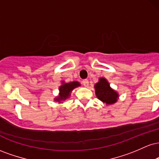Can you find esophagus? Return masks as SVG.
I'll return each mask as SVG.
<instances>
[{"instance_id": "1", "label": "esophagus", "mask_w": 159, "mask_h": 159, "mask_svg": "<svg viewBox=\"0 0 159 159\" xmlns=\"http://www.w3.org/2000/svg\"><path fill=\"white\" fill-rule=\"evenodd\" d=\"M82 84H83V85L84 86V87H88V85H89L88 80H87V79L83 80V81H82Z\"/></svg>"}]
</instances>
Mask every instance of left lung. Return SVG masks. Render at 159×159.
I'll return each instance as SVG.
<instances>
[{
  "label": "left lung",
  "mask_w": 159,
  "mask_h": 159,
  "mask_svg": "<svg viewBox=\"0 0 159 159\" xmlns=\"http://www.w3.org/2000/svg\"><path fill=\"white\" fill-rule=\"evenodd\" d=\"M95 92L97 98L106 105H112L116 102L119 94L110 87L108 81L105 78H101L94 86Z\"/></svg>",
  "instance_id": "obj_1"
}]
</instances>
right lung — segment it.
Returning <instances> with one entry per match:
<instances>
[{"mask_svg":"<svg viewBox=\"0 0 159 159\" xmlns=\"http://www.w3.org/2000/svg\"><path fill=\"white\" fill-rule=\"evenodd\" d=\"M79 86H81V84L78 81H72L69 83H64L63 81L62 85L59 87V96L54 98V101L58 102L59 103H61L62 101H64L70 96L71 92Z\"/></svg>","mask_w":159,"mask_h":159,"instance_id":"add662e5","label":"right lung"}]
</instances>
